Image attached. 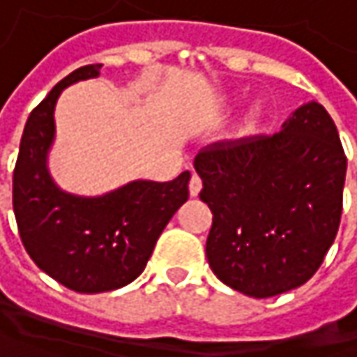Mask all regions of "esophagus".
<instances>
[{
  "label": "esophagus",
  "instance_id": "1",
  "mask_svg": "<svg viewBox=\"0 0 357 357\" xmlns=\"http://www.w3.org/2000/svg\"><path fill=\"white\" fill-rule=\"evenodd\" d=\"M200 188H202L200 176L199 174H192V176H190V183H188V192H190V197H199Z\"/></svg>",
  "mask_w": 357,
  "mask_h": 357
}]
</instances>
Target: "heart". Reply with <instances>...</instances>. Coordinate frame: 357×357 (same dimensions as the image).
I'll return each instance as SVG.
<instances>
[{
  "label": "heart",
  "instance_id": "b5f03b06",
  "mask_svg": "<svg viewBox=\"0 0 357 357\" xmlns=\"http://www.w3.org/2000/svg\"><path fill=\"white\" fill-rule=\"evenodd\" d=\"M260 121H262V109H260V105H252L242 119L238 132L240 135H254L260 127Z\"/></svg>",
  "mask_w": 357,
  "mask_h": 357
}]
</instances>
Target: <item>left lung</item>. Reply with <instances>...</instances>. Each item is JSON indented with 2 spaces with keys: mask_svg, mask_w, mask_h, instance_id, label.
Wrapping results in <instances>:
<instances>
[{
  "mask_svg": "<svg viewBox=\"0 0 357 357\" xmlns=\"http://www.w3.org/2000/svg\"><path fill=\"white\" fill-rule=\"evenodd\" d=\"M200 200L213 211L206 258L216 278L270 298L308 282L336 238L346 155L320 103L280 132L208 144L195 157Z\"/></svg>",
  "mask_w": 357,
  "mask_h": 357,
  "instance_id": "left-lung-1",
  "label": "left lung"
}]
</instances>
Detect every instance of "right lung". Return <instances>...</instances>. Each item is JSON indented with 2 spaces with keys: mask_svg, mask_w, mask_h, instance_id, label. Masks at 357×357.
Instances as JSON below:
<instances>
[{
  "mask_svg": "<svg viewBox=\"0 0 357 357\" xmlns=\"http://www.w3.org/2000/svg\"><path fill=\"white\" fill-rule=\"evenodd\" d=\"M101 63L61 79L35 107L13 169V213L27 254L51 278L81 294L127 286L146 266L160 232L188 200L190 172L169 183L132 181L85 199L63 192L47 172L53 111L65 87L99 75Z\"/></svg>",
  "mask_w": 357,
  "mask_h": 357,
  "instance_id": "right-lung-1",
  "label": "right lung"
}]
</instances>
